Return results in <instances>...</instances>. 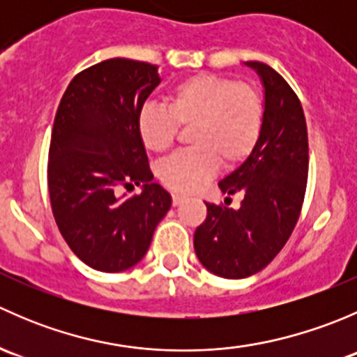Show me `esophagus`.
<instances>
[{"label":"esophagus","mask_w":357,"mask_h":357,"mask_svg":"<svg viewBox=\"0 0 357 357\" xmlns=\"http://www.w3.org/2000/svg\"><path fill=\"white\" fill-rule=\"evenodd\" d=\"M183 200H185V197L179 195V193H172V205H174V207L181 205Z\"/></svg>","instance_id":"1"}]
</instances>
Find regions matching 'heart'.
I'll return each mask as SVG.
<instances>
[{
    "mask_svg": "<svg viewBox=\"0 0 357 357\" xmlns=\"http://www.w3.org/2000/svg\"><path fill=\"white\" fill-rule=\"evenodd\" d=\"M179 128H190L192 150L162 162L158 178L179 193L200 190L221 167L245 162L264 126V100L250 82L215 74L183 79L165 95V109L146 105L138 115V132L146 150L164 153Z\"/></svg>",
    "mask_w": 357,
    "mask_h": 357,
    "instance_id": "b5f03b06",
    "label": "heart"
}]
</instances>
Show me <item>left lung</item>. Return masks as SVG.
<instances>
[{
    "mask_svg": "<svg viewBox=\"0 0 357 357\" xmlns=\"http://www.w3.org/2000/svg\"><path fill=\"white\" fill-rule=\"evenodd\" d=\"M245 66L264 86V126L250 157L219 181L222 193L243 200L238 208L205 204L207 218L193 236L204 268L229 280L255 275L278 255L301 215L309 169L307 126L295 91L266 63Z\"/></svg>",
    "mask_w": 357,
    "mask_h": 357,
    "instance_id": "1",
    "label": "left lung"
}]
</instances>
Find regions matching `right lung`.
<instances>
[{"label": "right lung", "mask_w": 357, "mask_h": 357, "mask_svg": "<svg viewBox=\"0 0 357 357\" xmlns=\"http://www.w3.org/2000/svg\"><path fill=\"white\" fill-rule=\"evenodd\" d=\"M157 66L110 59L79 72L67 86L48 160L56 226L70 250L96 271L119 273L143 259L171 195L152 183L138 115L157 88ZM142 186L124 197L122 188Z\"/></svg>", "instance_id": "obj_1"}]
</instances>
